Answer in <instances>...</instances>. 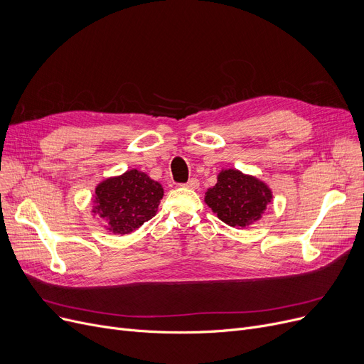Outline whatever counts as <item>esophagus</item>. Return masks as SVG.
I'll use <instances>...</instances> for the list:
<instances>
[{
	"instance_id": "34e87169",
	"label": "esophagus",
	"mask_w": 364,
	"mask_h": 364,
	"mask_svg": "<svg viewBox=\"0 0 364 364\" xmlns=\"http://www.w3.org/2000/svg\"><path fill=\"white\" fill-rule=\"evenodd\" d=\"M183 187L195 190V188H198V187H199V181H198L196 178H190V180L186 183V184H183Z\"/></svg>"
}]
</instances>
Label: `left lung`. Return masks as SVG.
I'll return each mask as SVG.
<instances>
[{"label": "left lung", "mask_w": 364, "mask_h": 364, "mask_svg": "<svg viewBox=\"0 0 364 364\" xmlns=\"http://www.w3.org/2000/svg\"><path fill=\"white\" fill-rule=\"evenodd\" d=\"M273 199L272 188L255 176L242 171L221 169L217 184L206 190L205 203L230 227L243 228L261 220Z\"/></svg>", "instance_id": "8db88e82"}]
</instances>
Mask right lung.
<instances>
[{"instance_id": "1", "label": "right lung", "mask_w": 364, "mask_h": 364, "mask_svg": "<svg viewBox=\"0 0 364 364\" xmlns=\"http://www.w3.org/2000/svg\"><path fill=\"white\" fill-rule=\"evenodd\" d=\"M164 196L162 184L140 169H128L95 186L92 217H100L113 235H128L153 218Z\"/></svg>"}]
</instances>
